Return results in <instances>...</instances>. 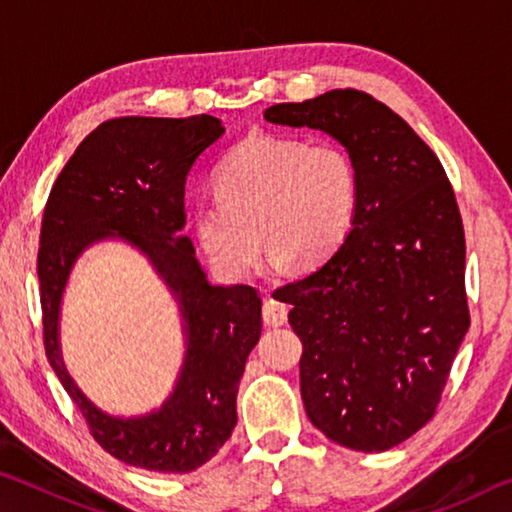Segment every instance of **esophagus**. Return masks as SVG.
I'll return each instance as SVG.
<instances>
[{
    "mask_svg": "<svg viewBox=\"0 0 512 512\" xmlns=\"http://www.w3.org/2000/svg\"><path fill=\"white\" fill-rule=\"evenodd\" d=\"M262 316H264V323L271 325V327H280L287 323V316H289V305L287 302L277 300L273 296H268L264 300V309H262Z\"/></svg>",
    "mask_w": 512,
    "mask_h": 512,
    "instance_id": "1",
    "label": "esophagus"
}]
</instances>
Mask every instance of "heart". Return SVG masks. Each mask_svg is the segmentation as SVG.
I'll return each mask as SVG.
<instances>
[{
    "instance_id": "obj_1",
    "label": "heart",
    "mask_w": 512,
    "mask_h": 512,
    "mask_svg": "<svg viewBox=\"0 0 512 512\" xmlns=\"http://www.w3.org/2000/svg\"><path fill=\"white\" fill-rule=\"evenodd\" d=\"M212 183V201L194 207V235L216 271L235 280L257 266L259 235L275 264L327 262L359 210L357 162L334 142L250 133L216 164Z\"/></svg>"
}]
</instances>
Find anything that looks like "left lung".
I'll use <instances>...</instances> for the list:
<instances>
[{
	"mask_svg": "<svg viewBox=\"0 0 512 512\" xmlns=\"http://www.w3.org/2000/svg\"><path fill=\"white\" fill-rule=\"evenodd\" d=\"M264 117L325 131L357 162L348 239L277 293L293 305L309 420L354 452H386L436 415L470 327L454 187L418 133L366 92L277 103Z\"/></svg>",
	"mask_w": 512,
	"mask_h": 512,
	"instance_id": "1",
	"label": "left lung"
}]
</instances>
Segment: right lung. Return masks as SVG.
<instances>
[{
    "label": "right lung",
    "instance_id": "obj_1",
    "mask_svg": "<svg viewBox=\"0 0 512 512\" xmlns=\"http://www.w3.org/2000/svg\"><path fill=\"white\" fill-rule=\"evenodd\" d=\"M223 131L210 115L103 121L67 160L42 214L38 280L47 359L101 449L149 472H194L225 445L237 424L239 379L262 334L257 289L214 287L192 241L180 235L187 173ZM110 234L152 257L179 293L188 323L177 391L158 414L135 421L94 410L68 379L57 350V307L68 268L92 240Z\"/></svg>",
    "mask_w": 512,
    "mask_h": 512
}]
</instances>
